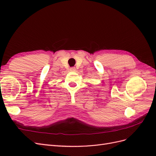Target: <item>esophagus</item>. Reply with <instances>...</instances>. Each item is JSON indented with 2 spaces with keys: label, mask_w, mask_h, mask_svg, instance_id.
Here are the masks:
<instances>
[{
  "label": "esophagus",
  "mask_w": 156,
  "mask_h": 156,
  "mask_svg": "<svg viewBox=\"0 0 156 156\" xmlns=\"http://www.w3.org/2000/svg\"><path fill=\"white\" fill-rule=\"evenodd\" d=\"M70 71H71V72H75V68H70Z\"/></svg>",
  "instance_id": "obj_1"
}]
</instances>
